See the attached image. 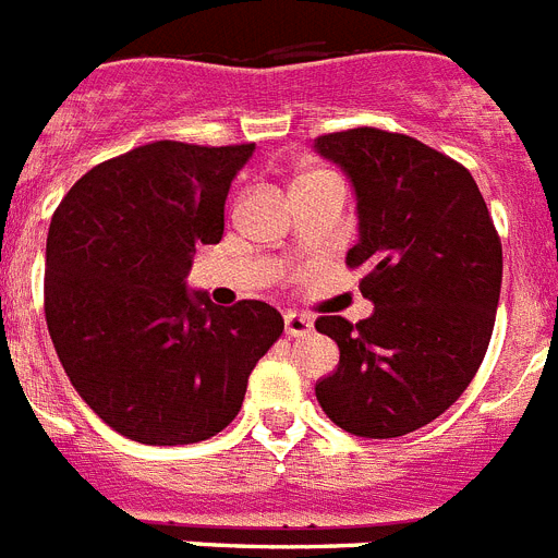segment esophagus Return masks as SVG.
<instances>
[{"instance_id":"1","label":"esophagus","mask_w":558,"mask_h":558,"mask_svg":"<svg viewBox=\"0 0 558 558\" xmlns=\"http://www.w3.org/2000/svg\"><path fill=\"white\" fill-rule=\"evenodd\" d=\"M311 330H313L311 316H302V313H284V332H288L290 338L307 336Z\"/></svg>"}]
</instances>
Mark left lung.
<instances>
[{"instance_id": "left-lung-1", "label": "left lung", "mask_w": 558, "mask_h": 558, "mask_svg": "<svg viewBox=\"0 0 558 558\" xmlns=\"http://www.w3.org/2000/svg\"><path fill=\"white\" fill-rule=\"evenodd\" d=\"M313 149L355 192L359 242L347 265L364 270L373 316H322L338 366L316 398L350 435L401 437L440 417L477 375L492 341L502 245L477 183L451 157L395 132L316 137Z\"/></svg>"}]
</instances>
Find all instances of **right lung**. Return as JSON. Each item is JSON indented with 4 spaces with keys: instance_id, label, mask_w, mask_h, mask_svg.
<instances>
[{
    "instance_id": "add662e5",
    "label": "right lung",
    "mask_w": 558,
    "mask_h": 558,
    "mask_svg": "<svg viewBox=\"0 0 558 558\" xmlns=\"http://www.w3.org/2000/svg\"><path fill=\"white\" fill-rule=\"evenodd\" d=\"M254 149L146 143L89 169L52 214V347L84 403L130 440L189 446L222 432L282 336L270 304L217 307L185 288L197 245L222 240L228 189Z\"/></svg>"
}]
</instances>
